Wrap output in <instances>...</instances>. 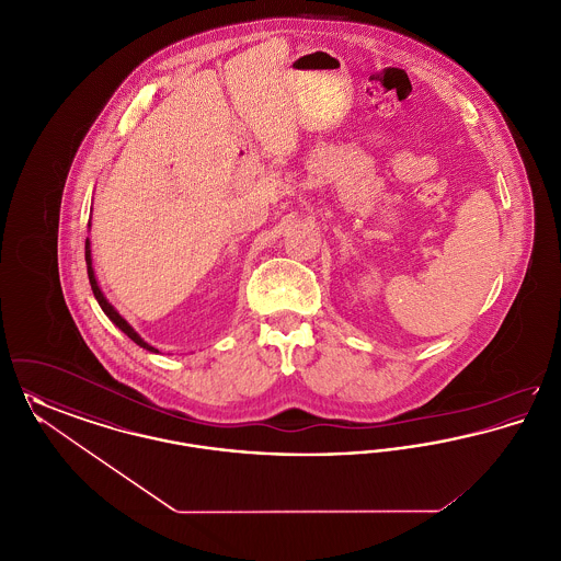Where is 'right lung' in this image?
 Instances as JSON below:
<instances>
[{
  "label": "right lung",
  "instance_id": "add662e5",
  "mask_svg": "<svg viewBox=\"0 0 561 561\" xmlns=\"http://www.w3.org/2000/svg\"><path fill=\"white\" fill-rule=\"evenodd\" d=\"M85 265H88V279H90V286H92V293H94V298L99 300V305H101V309L105 311V316H107L108 320L113 321L128 339H133L134 343L138 345V347L147 348V351H151V353H160L158 348L151 347L149 343H145L138 334H136V330H134L133 325L128 323V321L124 320L117 311H115V307L108 302L107 298H105V294L101 293V288H99V282H96V275H94V268H92V254H90V240H85Z\"/></svg>",
  "mask_w": 561,
  "mask_h": 561
}]
</instances>
